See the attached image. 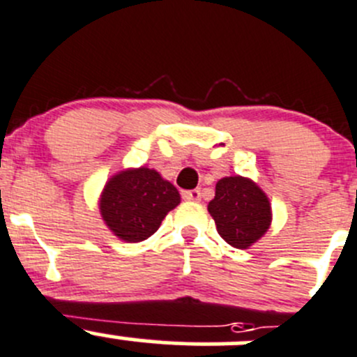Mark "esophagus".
I'll list each match as a JSON object with an SVG mask.
<instances>
[{
	"label": "esophagus",
	"mask_w": 357,
	"mask_h": 357,
	"mask_svg": "<svg viewBox=\"0 0 357 357\" xmlns=\"http://www.w3.org/2000/svg\"><path fill=\"white\" fill-rule=\"evenodd\" d=\"M183 199L185 200H200V190H188V192H183Z\"/></svg>",
	"instance_id": "34e87169"
}]
</instances>
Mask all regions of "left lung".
I'll use <instances>...</instances> for the list:
<instances>
[{
    "label": "left lung",
    "instance_id": "obj_1",
    "mask_svg": "<svg viewBox=\"0 0 357 357\" xmlns=\"http://www.w3.org/2000/svg\"><path fill=\"white\" fill-rule=\"evenodd\" d=\"M207 211L216 223L218 234L237 249L255 244L272 221L268 197L255 181L242 176L220 179Z\"/></svg>",
    "mask_w": 357,
    "mask_h": 357
}]
</instances>
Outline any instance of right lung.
I'll return each instance as SVG.
<instances>
[{
	"label": "right lung",
	"mask_w": 357,
	"mask_h": 357,
	"mask_svg": "<svg viewBox=\"0 0 357 357\" xmlns=\"http://www.w3.org/2000/svg\"><path fill=\"white\" fill-rule=\"evenodd\" d=\"M179 202L181 197L172 183L155 169L139 167L109 178L99 199V209L116 237L141 242L158 230L162 220Z\"/></svg>",
	"instance_id": "obj_1"
}]
</instances>
